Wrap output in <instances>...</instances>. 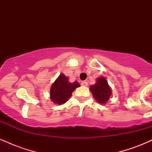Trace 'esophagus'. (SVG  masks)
I'll use <instances>...</instances> for the list:
<instances>
[{"mask_svg":"<svg viewBox=\"0 0 152 152\" xmlns=\"http://www.w3.org/2000/svg\"><path fill=\"white\" fill-rule=\"evenodd\" d=\"M81 85L83 86H88V83H87L86 81H83L81 82Z\"/></svg>","mask_w":152,"mask_h":152,"instance_id":"esophagus-1","label":"esophagus"}]
</instances>
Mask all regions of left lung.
<instances>
[{
	"label": "left lung",
	"instance_id": "1",
	"mask_svg": "<svg viewBox=\"0 0 152 152\" xmlns=\"http://www.w3.org/2000/svg\"><path fill=\"white\" fill-rule=\"evenodd\" d=\"M90 91L94 99L102 104H105L111 95V89L108 81L103 76L97 78L96 83L91 86Z\"/></svg>",
	"mask_w": 152,
	"mask_h": 152
}]
</instances>
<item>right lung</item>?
Segmentation results:
<instances>
[{"label":"right lung","instance_id":"1","mask_svg":"<svg viewBox=\"0 0 152 152\" xmlns=\"http://www.w3.org/2000/svg\"><path fill=\"white\" fill-rule=\"evenodd\" d=\"M79 86L80 84L77 81L70 83L68 77L61 74L50 87V98L54 104L61 105L69 100L72 92Z\"/></svg>","mask_w":152,"mask_h":152}]
</instances>
